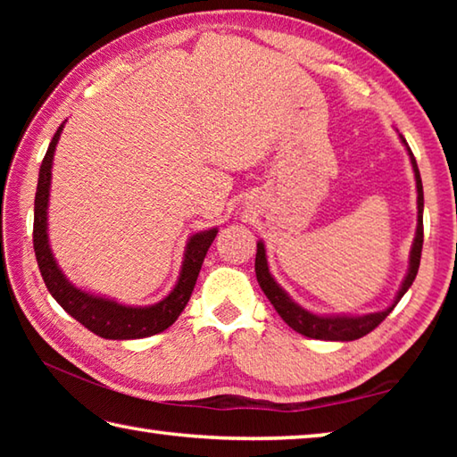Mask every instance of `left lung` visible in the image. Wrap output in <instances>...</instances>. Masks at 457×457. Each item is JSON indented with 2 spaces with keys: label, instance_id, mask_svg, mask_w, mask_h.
Wrapping results in <instances>:
<instances>
[{
  "label": "left lung",
  "instance_id": "obj_1",
  "mask_svg": "<svg viewBox=\"0 0 457 457\" xmlns=\"http://www.w3.org/2000/svg\"><path fill=\"white\" fill-rule=\"evenodd\" d=\"M401 143L405 145L409 159H411V167L415 173V187H417V229H415V239L411 245V252H409V268L407 274L401 282V288L397 292L395 300L389 308H385L381 312H370V314H361V316H351V314H314L306 311L300 304L294 303L288 296L280 284L274 280V276L270 274L268 268V258H266V247L264 242H258V252H256V278L260 288L264 290L270 303L276 308V312L282 316V320L288 324L300 335L308 338H319V340H357L361 337L369 335L370 330L377 328L381 324L397 303L403 298V294L411 288V284L417 276V270H420V260H421V247H423V185H421V175L420 169H417L415 157L411 149H409L407 141L403 135H399Z\"/></svg>",
  "mask_w": 457,
  "mask_h": 457
}]
</instances>
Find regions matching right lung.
Wrapping results in <instances>:
<instances>
[{"mask_svg": "<svg viewBox=\"0 0 457 457\" xmlns=\"http://www.w3.org/2000/svg\"><path fill=\"white\" fill-rule=\"evenodd\" d=\"M64 130V122L58 127L56 135L46 151L40 175H37V189L34 199V252L37 266H40L46 288L54 300L72 316L84 324L95 335L108 340H130L153 337L157 332L167 330L179 319L185 304L189 303L191 292L195 288L201 264L210 245L218 236V228L199 231L187 239L183 253L181 272L173 290L163 300L151 306H127L112 298L90 294L68 280L62 272L56 258H54L48 239V204H50V183H52V161L56 151L58 138Z\"/></svg>", "mask_w": 457, "mask_h": 457, "instance_id": "right-lung-1", "label": "right lung"}]
</instances>
